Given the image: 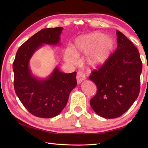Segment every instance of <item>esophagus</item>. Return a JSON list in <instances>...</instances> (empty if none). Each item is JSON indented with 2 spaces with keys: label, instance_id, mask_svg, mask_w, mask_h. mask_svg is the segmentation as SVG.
I'll use <instances>...</instances> for the list:
<instances>
[{
  "label": "esophagus",
  "instance_id": "34e87169",
  "mask_svg": "<svg viewBox=\"0 0 148 148\" xmlns=\"http://www.w3.org/2000/svg\"><path fill=\"white\" fill-rule=\"evenodd\" d=\"M76 79L77 84L82 83V82L86 79V74H85L84 72H78V73L77 74Z\"/></svg>",
  "mask_w": 148,
  "mask_h": 148
}]
</instances>
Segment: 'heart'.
Wrapping results in <instances>:
<instances>
[{"mask_svg":"<svg viewBox=\"0 0 148 148\" xmlns=\"http://www.w3.org/2000/svg\"><path fill=\"white\" fill-rule=\"evenodd\" d=\"M115 47V41L108 35L100 32L81 35L75 39L72 46V52H65V59L74 62L76 57L82 54H87V62L91 68L102 66L111 57Z\"/></svg>","mask_w":148,"mask_h":148,"instance_id":"obj_1","label":"heart"}]
</instances>
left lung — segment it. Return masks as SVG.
<instances>
[{"instance_id":"obj_1","label":"left lung","mask_w":148,"mask_h":148,"mask_svg":"<svg viewBox=\"0 0 148 148\" xmlns=\"http://www.w3.org/2000/svg\"><path fill=\"white\" fill-rule=\"evenodd\" d=\"M116 51L104 65L91 72L89 79L97 88L91 99L92 110L102 117L113 119L129 109L138 97L142 62L136 47L116 31Z\"/></svg>"}]
</instances>
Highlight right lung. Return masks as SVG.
<instances>
[{"label":"right lung","mask_w":148,"mask_h":148,"mask_svg":"<svg viewBox=\"0 0 148 148\" xmlns=\"http://www.w3.org/2000/svg\"><path fill=\"white\" fill-rule=\"evenodd\" d=\"M63 28L42 29L21 45L13 62L14 89L25 108L34 116L51 118L61 113L68 102L69 95L77 85L76 72L66 74L56 66L45 79L32 74L30 59L44 44H60Z\"/></svg>","instance_id":"1"}]
</instances>
